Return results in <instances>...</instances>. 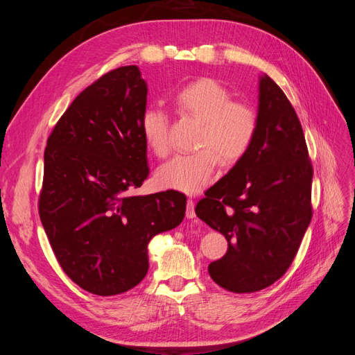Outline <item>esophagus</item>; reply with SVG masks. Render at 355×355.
Listing matches in <instances>:
<instances>
[{"label":"esophagus","instance_id":"obj_1","mask_svg":"<svg viewBox=\"0 0 355 355\" xmlns=\"http://www.w3.org/2000/svg\"><path fill=\"white\" fill-rule=\"evenodd\" d=\"M187 218L188 219L196 218V202L192 200H188V202H187Z\"/></svg>","mask_w":355,"mask_h":355}]
</instances>
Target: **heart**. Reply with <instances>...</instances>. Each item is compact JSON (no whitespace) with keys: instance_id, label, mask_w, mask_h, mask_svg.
Segmentation results:
<instances>
[{"instance_id":"b5f03b06","label":"heart","mask_w":355,"mask_h":355,"mask_svg":"<svg viewBox=\"0 0 355 355\" xmlns=\"http://www.w3.org/2000/svg\"><path fill=\"white\" fill-rule=\"evenodd\" d=\"M176 110L201 123L194 154L175 155L159 166V188L194 196L206 188L218 167L235 164L249 151L257 132V114L250 105L232 101L231 92L213 78H198L173 96ZM141 132L151 151L163 157L168 151V116L148 106L141 115Z\"/></svg>"}]
</instances>
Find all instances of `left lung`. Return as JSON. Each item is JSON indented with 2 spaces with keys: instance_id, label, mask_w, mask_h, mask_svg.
<instances>
[{
  "instance_id": "8db88e82",
  "label": "left lung",
  "mask_w": 355,
  "mask_h": 355,
  "mask_svg": "<svg viewBox=\"0 0 355 355\" xmlns=\"http://www.w3.org/2000/svg\"><path fill=\"white\" fill-rule=\"evenodd\" d=\"M257 101L250 149L196 207L228 241L227 254L209 265V274L234 293L275 283L293 262L313 216V166L293 106L266 73L259 77Z\"/></svg>"
}]
</instances>
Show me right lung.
Returning <instances> with one entry per match:
<instances>
[{
  "label": "right lung",
  "instance_id": "obj_1",
  "mask_svg": "<svg viewBox=\"0 0 355 355\" xmlns=\"http://www.w3.org/2000/svg\"><path fill=\"white\" fill-rule=\"evenodd\" d=\"M146 94L136 65L105 73L75 98L44 153L41 223L62 270L99 296L141 283L149 241L185 218L182 192L128 196L149 173L141 132Z\"/></svg>",
  "mask_w": 355,
  "mask_h": 355
}]
</instances>
